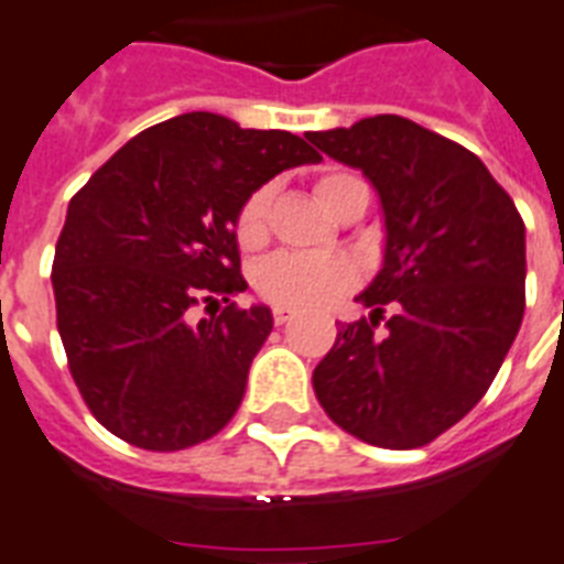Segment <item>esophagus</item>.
<instances>
[{
  "instance_id": "esophagus-1",
  "label": "esophagus",
  "mask_w": 564,
  "mask_h": 564,
  "mask_svg": "<svg viewBox=\"0 0 564 564\" xmlns=\"http://www.w3.org/2000/svg\"><path fill=\"white\" fill-rule=\"evenodd\" d=\"M291 317H294V311L291 308H282V305H279V308H273V323H276V326H285Z\"/></svg>"
}]
</instances>
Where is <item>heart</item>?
Segmentation results:
<instances>
[{"label": "heart", "mask_w": 564, "mask_h": 564, "mask_svg": "<svg viewBox=\"0 0 564 564\" xmlns=\"http://www.w3.org/2000/svg\"><path fill=\"white\" fill-rule=\"evenodd\" d=\"M358 186H364V183L349 171H328L314 183V195L332 215H337L349 192ZM270 204H273V188L261 186L238 209L236 238L245 250H256L268 241ZM352 282V268L337 256L276 253L256 268L259 294L268 303L282 305V308H319V305L346 294Z\"/></svg>", "instance_id": "1"}]
</instances>
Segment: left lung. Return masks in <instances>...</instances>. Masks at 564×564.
<instances>
[{"label": "left lung", "mask_w": 564, "mask_h": 564, "mask_svg": "<svg viewBox=\"0 0 564 564\" xmlns=\"http://www.w3.org/2000/svg\"><path fill=\"white\" fill-rule=\"evenodd\" d=\"M308 139L367 174L387 227L384 268L358 296L372 314L337 328L314 393L346 434L419 448L484 399L510 352L524 317V220L471 151L402 116Z\"/></svg>", "instance_id": "8db88e82"}]
</instances>
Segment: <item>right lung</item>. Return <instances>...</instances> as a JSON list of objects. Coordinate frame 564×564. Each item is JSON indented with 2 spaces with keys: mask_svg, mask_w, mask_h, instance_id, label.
<instances>
[{
  "mask_svg": "<svg viewBox=\"0 0 564 564\" xmlns=\"http://www.w3.org/2000/svg\"><path fill=\"white\" fill-rule=\"evenodd\" d=\"M303 162L319 154L288 130L183 112L130 139L72 197L52 264L57 332L110 434L180 452L236 416L273 328L270 308L232 303L247 288L238 209ZM197 304L219 314L192 324Z\"/></svg>",
  "mask_w": 564,
  "mask_h": 564,
  "instance_id": "right-lung-1",
  "label": "right lung"
}]
</instances>
